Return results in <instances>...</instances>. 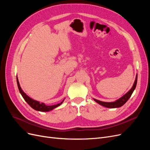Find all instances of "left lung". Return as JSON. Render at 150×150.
Returning a JSON list of instances; mask_svg holds the SVG:
<instances>
[{
	"instance_id": "left-lung-1",
	"label": "left lung",
	"mask_w": 150,
	"mask_h": 150,
	"mask_svg": "<svg viewBox=\"0 0 150 150\" xmlns=\"http://www.w3.org/2000/svg\"><path fill=\"white\" fill-rule=\"evenodd\" d=\"M137 78H138V74H137V76H136L135 81L132 86V88H131V89L128 93H126L120 99H117L116 101L114 102H103V101L98 100V99H94V100L96 103H98L99 104H100V105L106 108H120L122 106H123L124 104L127 102V101L129 99L131 94H133L134 90L135 89L136 86H137Z\"/></svg>"
}]
</instances>
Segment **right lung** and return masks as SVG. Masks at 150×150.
Instances as JSON below:
<instances>
[{
  "instance_id": "right-lung-1",
  "label": "right lung",
  "mask_w": 150,
  "mask_h": 150,
  "mask_svg": "<svg viewBox=\"0 0 150 150\" xmlns=\"http://www.w3.org/2000/svg\"><path fill=\"white\" fill-rule=\"evenodd\" d=\"M17 83L18 88H19V92L21 94L22 96L23 97V98L24 99V100L27 103H28V104L31 108H33L34 110H35L36 111H42V112H47L49 111H51V110H54V108H56L58 107L59 106H60L61 104L63 103V101H64V100H63L61 103L54 104V105H52V106H47L43 103H40L39 101H35V100H34V99H32L31 98L28 96V95H27L23 91V90H22V88H21L19 80H18V78H17Z\"/></svg>"
}]
</instances>
